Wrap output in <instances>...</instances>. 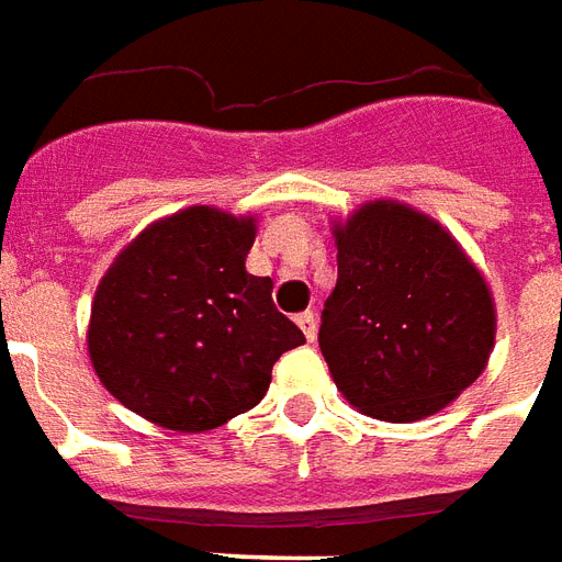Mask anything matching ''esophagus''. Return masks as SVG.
I'll list each match as a JSON object with an SVG mask.
<instances>
[{
  "label": "esophagus",
  "instance_id": "34e87169",
  "mask_svg": "<svg viewBox=\"0 0 562 562\" xmlns=\"http://www.w3.org/2000/svg\"><path fill=\"white\" fill-rule=\"evenodd\" d=\"M296 323H299V329L305 331V338H308V341H314V338H317V317H314L311 311H302V314H296Z\"/></svg>",
  "mask_w": 562,
  "mask_h": 562
}]
</instances>
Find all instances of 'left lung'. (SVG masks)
<instances>
[{
	"label": "left lung",
	"instance_id": "8db88e82",
	"mask_svg": "<svg viewBox=\"0 0 562 562\" xmlns=\"http://www.w3.org/2000/svg\"><path fill=\"white\" fill-rule=\"evenodd\" d=\"M338 281L321 350L356 411L419 422L449 407L488 366L494 296L440 221L398 200H368L331 224Z\"/></svg>",
	"mask_w": 562,
	"mask_h": 562
}]
</instances>
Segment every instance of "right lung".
<instances>
[{
	"instance_id": "obj_1",
	"label": "right lung",
	"mask_w": 562,
	"mask_h": 562,
	"mask_svg": "<svg viewBox=\"0 0 562 562\" xmlns=\"http://www.w3.org/2000/svg\"><path fill=\"white\" fill-rule=\"evenodd\" d=\"M254 215L179 209L131 239L92 299L89 359L110 395L151 425L196 434L263 401L281 353L305 344L245 269Z\"/></svg>"
}]
</instances>
